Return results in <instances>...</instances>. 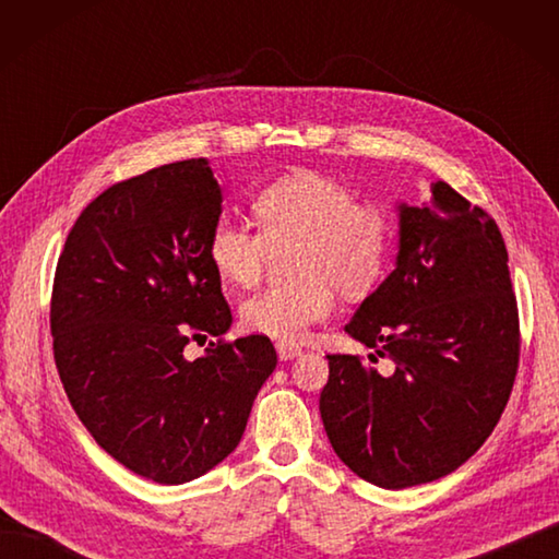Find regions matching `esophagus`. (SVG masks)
<instances>
[{"mask_svg":"<svg viewBox=\"0 0 559 559\" xmlns=\"http://www.w3.org/2000/svg\"><path fill=\"white\" fill-rule=\"evenodd\" d=\"M276 353H278L281 360H293V358H298V355L302 353V348L295 346V343H288V341H278L276 343Z\"/></svg>","mask_w":559,"mask_h":559,"instance_id":"1","label":"esophagus"}]
</instances>
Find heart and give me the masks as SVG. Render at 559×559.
Here are the masks:
<instances>
[{"mask_svg":"<svg viewBox=\"0 0 559 559\" xmlns=\"http://www.w3.org/2000/svg\"><path fill=\"white\" fill-rule=\"evenodd\" d=\"M259 233L221 218L206 240L216 276L233 288H252L261 278L269 247L298 242L288 286L254 293L240 307L254 334L295 341L334 310V288L348 298L370 293L384 276L394 249V223L360 204L350 187L322 173L298 170L276 177L252 199Z\"/></svg>","mask_w":559,"mask_h":559,"instance_id":"heart-1","label":"heart"}]
</instances>
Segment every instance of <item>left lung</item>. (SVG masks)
<instances>
[{
	"label": "left lung",
	"mask_w": 559,
	"mask_h": 559,
	"mask_svg": "<svg viewBox=\"0 0 559 559\" xmlns=\"http://www.w3.org/2000/svg\"><path fill=\"white\" fill-rule=\"evenodd\" d=\"M346 331L394 362L326 355L319 396L338 459L386 490L432 483L483 447L512 394L519 310L497 223L447 182L399 204L396 269Z\"/></svg>",
	"instance_id": "8db88e82"
}]
</instances>
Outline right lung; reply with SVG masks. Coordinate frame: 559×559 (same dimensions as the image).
Wrapping results in <instances>:
<instances>
[{
	"label": "right lung",
	"instance_id": "add662e5",
	"mask_svg": "<svg viewBox=\"0 0 559 559\" xmlns=\"http://www.w3.org/2000/svg\"><path fill=\"white\" fill-rule=\"evenodd\" d=\"M206 158L105 189L81 211L57 261L50 331L59 379L93 439L160 485H182L240 444L276 370L266 336L233 324L206 240L221 218ZM219 338L197 361L189 340Z\"/></svg>",
	"mask_w": 559,
	"mask_h": 559
}]
</instances>
